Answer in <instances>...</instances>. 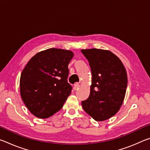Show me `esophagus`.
<instances>
[{"mask_svg":"<svg viewBox=\"0 0 150 150\" xmlns=\"http://www.w3.org/2000/svg\"><path fill=\"white\" fill-rule=\"evenodd\" d=\"M79 87H80V85L79 84V83H75L74 87H73V89H74L75 91L77 90L79 88Z\"/></svg>","mask_w":150,"mask_h":150,"instance_id":"obj_1","label":"esophagus"}]
</instances>
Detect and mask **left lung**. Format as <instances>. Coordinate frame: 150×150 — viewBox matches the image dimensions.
Here are the masks:
<instances>
[{
  "label": "left lung",
  "instance_id": "1",
  "mask_svg": "<svg viewBox=\"0 0 150 150\" xmlns=\"http://www.w3.org/2000/svg\"><path fill=\"white\" fill-rule=\"evenodd\" d=\"M89 63L92 73L91 92L82 101L84 110L96 121L115 115L125 97L128 78L120 59L108 50H81Z\"/></svg>",
  "mask_w": 150,
  "mask_h": 150
}]
</instances>
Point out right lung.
<instances>
[{
    "mask_svg": "<svg viewBox=\"0 0 150 150\" xmlns=\"http://www.w3.org/2000/svg\"><path fill=\"white\" fill-rule=\"evenodd\" d=\"M71 51L50 48L32 57L20 79L22 99L32 115L49 118L61 110L71 93L67 82Z\"/></svg>",
    "mask_w": 150,
    "mask_h": 150,
    "instance_id": "add662e5",
    "label": "right lung"
}]
</instances>
